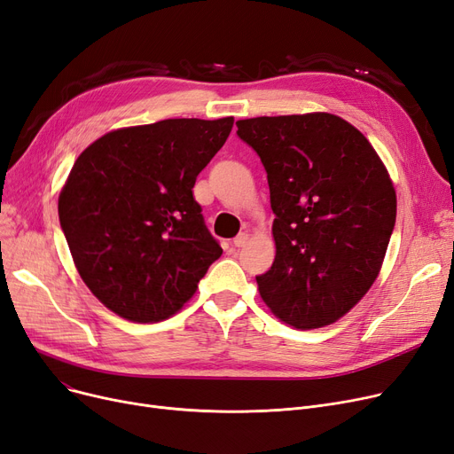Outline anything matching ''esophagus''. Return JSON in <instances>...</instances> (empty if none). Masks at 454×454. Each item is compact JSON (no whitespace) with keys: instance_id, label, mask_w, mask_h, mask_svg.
<instances>
[{"instance_id":"obj_1","label":"esophagus","mask_w":454,"mask_h":454,"mask_svg":"<svg viewBox=\"0 0 454 454\" xmlns=\"http://www.w3.org/2000/svg\"><path fill=\"white\" fill-rule=\"evenodd\" d=\"M247 241H248V233H245V231H243V233H239V235H238V238L233 239V247H238V248H239V247H245V245H247Z\"/></svg>"}]
</instances>
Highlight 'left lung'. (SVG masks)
Returning <instances> with one entry per match:
<instances>
[{"label": "left lung", "instance_id": "obj_1", "mask_svg": "<svg viewBox=\"0 0 454 454\" xmlns=\"http://www.w3.org/2000/svg\"><path fill=\"white\" fill-rule=\"evenodd\" d=\"M238 135L260 155L276 215L274 262L255 276L263 302L301 330L336 323L377 280L395 226L384 163L330 113L247 118Z\"/></svg>", "mask_w": 454, "mask_h": 454}]
</instances>
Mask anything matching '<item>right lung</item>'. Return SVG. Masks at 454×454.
I'll return each mask as SVG.
<instances>
[{"label":"right lung","instance_id":"right-lung-1","mask_svg":"<svg viewBox=\"0 0 454 454\" xmlns=\"http://www.w3.org/2000/svg\"><path fill=\"white\" fill-rule=\"evenodd\" d=\"M231 126L233 116L122 128L75 160L59 221L83 282L121 317L168 319L221 258L192 187Z\"/></svg>","mask_w":454,"mask_h":454}]
</instances>
